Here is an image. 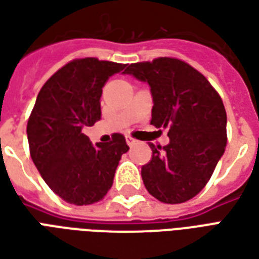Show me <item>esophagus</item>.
I'll return each instance as SVG.
<instances>
[{"label":"esophagus","instance_id":"obj_1","mask_svg":"<svg viewBox=\"0 0 259 259\" xmlns=\"http://www.w3.org/2000/svg\"><path fill=\"white\" fill-rule=\"evenodd\" d=\"M126 143H127V146L129 147H133L137 141H136L135 139H132V137H126Z\"/></svg>","mask_w":259,"mask_h":259}]
</instances>
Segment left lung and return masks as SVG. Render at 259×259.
Listing matches in <instances>:
<instances>
[{
	"instance_id": "8db88e82",
	"label": "left lung",
	"mask_w": 259,
	"mask_h": 259,
	"mask_svg": "<svg viewBox=\"0 0 259 259\" xmlns=\"http://www.w3.org/2000/svg\"><path fill=\"white\" fill-rule=\"evenodd\" d=\"M150 85L151 124L169 127L168 146L150 144L152 158L141 168L148 193L166 204H180L200 193L226 148V111L215 89L180 59L158 58L129 65Z\"/></svg>"
}]
</instances>
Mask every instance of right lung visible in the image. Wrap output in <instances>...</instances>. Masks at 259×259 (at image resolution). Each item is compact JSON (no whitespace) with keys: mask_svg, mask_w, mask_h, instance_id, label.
I'll return each instance as SVG.
<instances>
[{"mask_svg":"<svg viewBox=\"0 0 259 259\" xmlns=\"http://www.w3.org/2000/svg\"><path fill=\"white\" fill-rule=\"evenodd\" d=\"M124 66L97 58L74 59L53 74L37 96L27 122L31 159L48 187L70 204L101 200L129 150L119 133L96 146L83 133L101 119L104 84Z\"/></svg>","mask_w":259,"mask_h":259,"instance_id":"1","label":"right lung"}]
</instances>
